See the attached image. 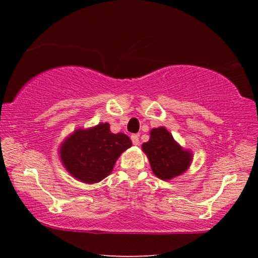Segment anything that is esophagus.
<instances>
[{
    "mask_svg": "<svg viewBox=\"0 0 258 258\" xmlns=\"http://www.w3.org/2000/svg\"><path fill=\"white\" fill-rule=\"evenodd\" d=\"M131 140H132L133 145H135V146H138V145H139V143H140V140H139V135H137V134H133V135H131Z\"/></svg>",
    "mask_w": 258,
    "mask_h": 258,
    "instance_id": "obj_1",
    "label": "esophagus"
}]
</instances>
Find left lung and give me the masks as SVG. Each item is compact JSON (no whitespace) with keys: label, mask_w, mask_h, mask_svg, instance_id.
Returning <instances> with one entry per match:
<instances>
[{"label":"left lung","mask_w":258,"mask_h":258,"mask_svg":"<svg viewBox=\"0 0 258 258\" xmlns=\"http://www.w3.org/2000/svg\"><path fill=\"white\" fill-rule=\"evenodd\" d=\"M142 150L147 154L155 175L165 181L181 175L192 160L190 152L183 150L165 127L152 130L150 140L143 143Z\"/></svg>","instance_id":"1"}]
</instances>
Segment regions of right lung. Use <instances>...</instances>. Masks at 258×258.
<instances>
[{
	"label": "right lung",
	"mask_w": 258,
	"mask_h": 258,
	"mask_svg": "<svg viewBox=\"0 0 258 258\" xmlns=\"http://www.w3.org/2000/svg\"><path fill=\"white\" fill-rule=\"evenodd\" d=\"M108 123L77 130L60 147L61 160L74 177L97 183L111 173L121 152L132 146L124 133L113 134Z\"/></svg>",
	"instance_id": "right-lung-1"
}]
</instances>
